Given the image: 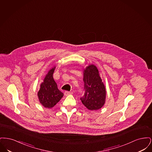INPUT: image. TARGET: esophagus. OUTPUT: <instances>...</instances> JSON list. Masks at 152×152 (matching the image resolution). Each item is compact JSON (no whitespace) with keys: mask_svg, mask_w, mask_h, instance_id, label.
<instances>
[{"mask_svg":"<svg viewBox=\"0 0 152 152\" xmlns=\"http://www.w3.org/2000/svg\"><path fill=\"white\" fill-rule=\"evenodd\" d=\"M72 94V92H71L65 91V92H64V95H65V96H68V95H69V94Z\"/></svg>","mask_w":152,"mask_h":152,"instance_id":"34e87169","label":"esophagus"}]
</instances>
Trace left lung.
Segmentation results:
<instances>
[{
    "mask_svg": "<svg viewBox=\"0 0 152 152\" xmlns=\"http://www.w3.org/2000/svg\"><path fill=\"white\" fill-rule=\"evenodd\" d=\"M83 73L85 93L80 100L88 109L99 110L105 104L107 94L99 70L96 65L89 64L83 69Z\"/></svg>",
    "mask_w": 152,
    "mask_h": 152,
    "instance_id": "8db88e82",
    "label": "left lung"
}]
</instances>
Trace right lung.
I'll return each mask as SVG.
<instances>
[{"instance_id":"1","label":"right lung","mask_w":152,"mask_h":152,"mask_svg":"<svg viewBox=\"0 0 152 152\" xmlns=\"http://www.w3.org/2000/svg\"><path fill=\"white\" fill-rule=\"evenodd\" d=\"M55 68V66L51 68L46 74L37 92L40 103L46 108L53 107L64 96V94L58 90L57 84L53 78Z\"/></svg>"}]
</instances>
